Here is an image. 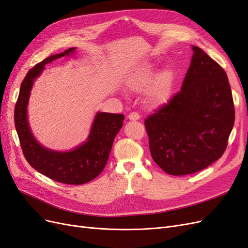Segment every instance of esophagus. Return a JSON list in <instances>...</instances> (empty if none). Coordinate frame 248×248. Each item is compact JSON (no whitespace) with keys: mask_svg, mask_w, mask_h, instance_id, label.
<instances>
[{"mask_svg":"<svg viewBox=\"0 0 248 248\" xmlns=\"http://www.w3.org/2000/svg\"><path fill=\"white\" fill-rule=\"evenodd\" d=\"M140 116L138 114V112H130L128 115V119L130 121H137V120H140Z\"/></svg>","mask_w":248,"mask_h":248,"instance_id":"obj_1","label":"esophagus"}]
</instances>
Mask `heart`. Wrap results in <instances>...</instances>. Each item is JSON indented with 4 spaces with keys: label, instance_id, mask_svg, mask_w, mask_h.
I'll use <instances>...</instances> for the list:
<instances>
[{
    "label": "heart",
    "instance_id": "obj_1",
    "mask_svg": "<svg viewBox=\"0 0 248 248\" xmlns=\"http://www.w3.org/2000/svg\"><path fill=\"white\" fill-rule=\"evenodd\" d=\"M126 87L132 92L145 93V102L149 108H160L170 101L175 76L170 68L158 71L152 62H142L134 66L124 78Z\"/></svg>",
    "mask_w": 248,
    "mask_h": 248
}]
</instances>
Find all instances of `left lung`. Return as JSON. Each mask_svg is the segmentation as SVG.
<instances>
[{"instance_id":"obj_1","label":"left lung","mask_w":248,"mask_h":248,"mask_svg":"<svg viewBox=\"0 0 248 248\" xmlns=\"http://www.w3.org/2000/svg\"><path fill=\"white\" fill-rule=\"evenodd\" d=\"M191 47L181 91L145 121L153 160L174 176L193 174L219 159L235 121L226 71L204 50Z\"/></svg>"}]
</instances>
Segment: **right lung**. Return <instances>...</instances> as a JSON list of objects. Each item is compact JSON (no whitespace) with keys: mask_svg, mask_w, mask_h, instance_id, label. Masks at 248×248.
<instances>
[{"mask_svg":"<svg viewBox=\"0 0 248 248\" xmlns=\"http://www.w3.org/2000/svg\"><path fill=\"white\" fill-rule=\"evenodd\" d=\"M77 47L52 55L37 64L22 80L14 110V122L22 152L36 170L57 182L80 185L95 179L108 162L112 142L122 128L124 116L111 112H96L87 140L69 151H58L44 147L37 140L29 123L28 106L35 80L46 65L57 59L73 57Z\"/></svg>","mask_w":248,"mask_h":248,"instance_id":"obj_1","label":"right lung"}]
</instances>
